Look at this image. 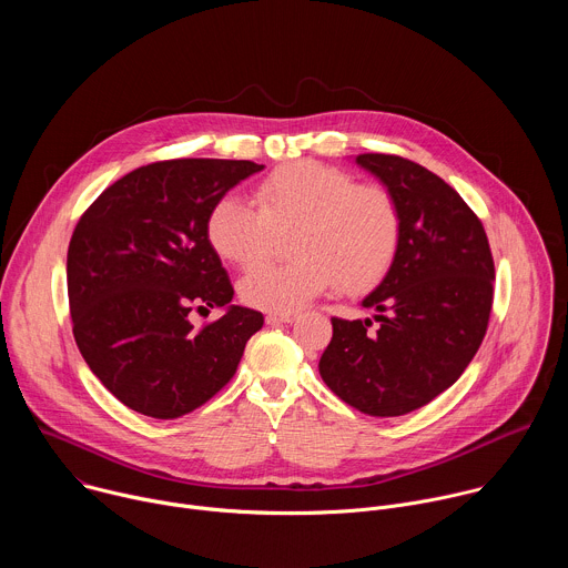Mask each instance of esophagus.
<instances>
[{"mask_svg":"<svg viewBox=\"0 0 568 568\" xmlns=\"http://www.w3.org/2000/svg\"><path fill=\"white\" fill-rule=\"evenodd\" d=\"M296 318V312H270L267 323H292Z\"/></svg>","mask_w":568,"mask_h":568,"instance_id":"34e87169","label":"esophagus"}]
</instances>
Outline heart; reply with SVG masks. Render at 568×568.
<instances>
[{
  "mask_svg": "<svg viewBox=\"0 0 568 568\" xmlns=\"http://www.w3.org/2000/svg\"><path fill=\"white\" fill-rule=\"evenodd\" d=\"M293 231L283 266L250 272L240 283L245 303L287 312L339 283L346 294L377 285L393 267L404 233L397 197L384 184L355 182L342 169L312 159L274 169L254 189V204L220 197L206 217L211 250L235 267L262 262L278 232Z\"/></svg>",
  "mask_w": 568,
  "mask_h": 568,
  "instance_id": "heart-1",
  "label": "heart"
}]
</instances>
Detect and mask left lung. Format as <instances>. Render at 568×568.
Wrapping results in <instances>:
<instances>
[{"instance_id":"1","label":"left lung","mask_w":568,"mask_h":568,"mask_svg":"<svg viewBox=\"0 0 568 568\" xmlns=\"http://www.w3.org/2000/svg\"><path fill=\"white\" fill-rule=\"evenodd\" d=\"M397 197L399 254L364 298L375 321L333 318L318 373L375 418L416 412L449 388L488 333L495 258L483 222L438 175L397 154H357Z\"/></svg>"}]
</instances>
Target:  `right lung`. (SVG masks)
Listing matches in <instances>:
<instances>
[{"instance_id": "obj_1", "label": "right lung", "mask_w": 568, "mask_h": 568, "mask_svg": "<svg viewBox=\"0 0 568 568\" xmlns=\"http://www.w3.org/2000/svg\"><path fill=\"white\" fill-rule=\"evenodd\" d=\"M250 159H166L108 186L80 215L67 254L71 331L103 386L136 414L175 420L220 393L258 310L231 305L193 328L191 310L224 307L233 285L211 250L206 217Z\"/></svg>"}]
</instances>
